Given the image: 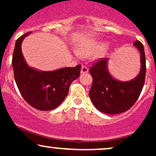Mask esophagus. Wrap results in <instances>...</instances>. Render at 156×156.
<instances>
[{"mask_svg": "<svg viewBox=\"0 0 156 156\" xmlns=\"http://www.w3.org/2000/svg\"><path fill=\"white\" fill-rule=\"evenodd\" d=\"M88 71H89V69H88V67H87V66L82 65L80 73H88Z\"/></svg>", "mask_w": 156, "mask_h": 156, "instance_id": "esophagus-1", "label": "esophagus"}]
</instances>
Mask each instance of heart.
<instances>
[{
  "label": "heart",
  "instance_id": "b5f03b06",
  "mask_svg": "<svg viewBox=\"0 0 156 156\" xmlns=\"http://www.w3.org/2000/svg\"><path fill=\"white\" fill-rule=\"evenodd\" d=\"M107 46L106 42L103 41H92L80 48V54L82 55H90L100 53Z\"/></svg>",
  "mask_w": 156,
  "mask_h": 156
}]
</instances>
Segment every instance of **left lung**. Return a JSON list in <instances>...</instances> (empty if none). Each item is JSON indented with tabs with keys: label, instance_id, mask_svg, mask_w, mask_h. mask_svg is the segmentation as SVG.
Returning a JSON list of instances; mask_svg holds the SVG:
<instances>
[{
	"label": "left lung",
	"instance_id": "left-lung-1",
	"mask_svg": "<svg viewBox=\"0 0 156 156\" xmlns=\"http://www.w3.org/2000/svg\"><path fill=\"white\" fill-rule=\"evenodd\" d=\"M133 45L140 52L141 64L140 73L134 79L122 82L112 78L107 69L106 58L98 60L89 69L93 78L89 97L100 112L108 114L125 112L133 106L140 95L145 80V54L141 42L136 41Z\"/></svg>",
	"mask_w": 156,
	"mask_h": 156
}]
</instances>
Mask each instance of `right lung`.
<instances>
[{"mask_svg":"<svg viewBox=\"0 0 156 156\" xmlns=\"http://www.w3.org/2000/svg\"><path fill=\"white\" fill-rule=\"evenodd\" d=\"M30 32L17 39L12 55L14 76L21 95L30 105L40 111L53 110L63 102L70 84L80 76V64L51 72H40L28 67L21 51L23 39Z\"/></svg>","mask_w":156,"mask_h":156,"instance_id":"right-lung-1","label":"right lung"}]
</instances>
